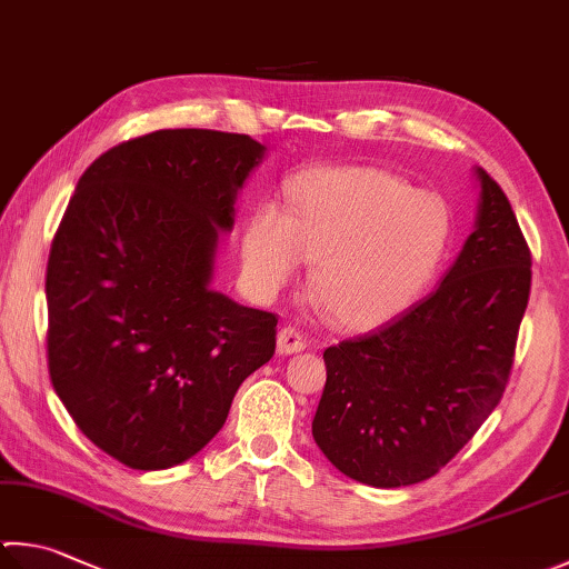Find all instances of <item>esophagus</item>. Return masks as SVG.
<instances>
[{"label": "esophagus", "instance_id": "obj_1", "mask_svg": "<svg viewBox=\"0 0 569 569\" xmlns=\"http://www.w3.org/2000/svg\"><path fill=\"white\" fill-rule=\"evenodd\" d=\"M307 347V339L299 335L295 327H282L280 335H277V351L280 353H297Z\"/></svg>", "mask_w": 569, "mask_h": 569}]
</instances>
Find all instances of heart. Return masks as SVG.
I'll list each match as a JSON object with an SVG mask.
<instances>
[{
  "instance_id": "heart-1",
  "label": "heart",
  "mask_w": 569,
  "mask_h": 569,
  "mask_svg": "<svg viewBox=\"0 0 569 569\" xmlns=\"http://www.w3.org/2000/svg\"><path fill=\"white\" fill-rule=\"evenodd\" d=\"M451 238L446 202L379 168H315L289 188L287 212L260 202L242 234V272L260 297L315 260L309 295L341 327L393 317L431 280Z\"/></svg>"
}]
</instances>
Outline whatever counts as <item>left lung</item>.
<instances>
[{"instance_id":"1","label":"left lung","mask_w":569,"mask_h":569,"mask_svg":"<svg viewBox=\"0 0 569 569\" xmlns=\"http://www.w3.org/2000/svg\"><path fill=\"white\" fill-rule=\"evenodd\" d=\"M478 178V228L441 287L371 335L325 349L312 436L359 483L436 476L506 393L532 254L506 192L483 168Z\"/></svg>"}]
</instances>
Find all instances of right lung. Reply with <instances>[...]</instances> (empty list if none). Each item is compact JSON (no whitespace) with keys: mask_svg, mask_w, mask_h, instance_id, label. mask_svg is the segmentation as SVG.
<instances>
[{"mask_svg":"<svg viewBox=\"0 0 569 569\" xmlns=\"http://www.w3.org/2000/svg\"><path fill=\"white\" fill-rule=\"evenodd\" d=\"M262 158L244 133L166 128L99 156L51 240L53 391L103 453L163 470L216 436L272 359L277 315L212 292L218 230Z\"/></svg>","mask_w":569,"mask_h":569,"instance_id":"obj_1","label":"right lung"}]
</instances>
